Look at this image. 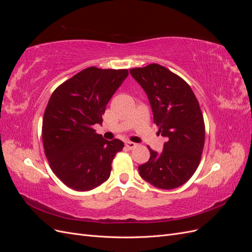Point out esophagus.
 Segmentation results:
<instances>
[{
    "mask_svg": "<svg viewBox=\"0 0 252 252\" xmlns=\"http://www.w3.org/2000/svg\"><path fill=\"white\" fill-rule=\"evenodd\" d=\"M136 145H138V144H135V143H133V142H126V143H125V146H126L128 149H133V148H135Z\"/></svg>",
    "mask_w": 252,
    "mask_h": 252,
    "instance_id": "1",
    "label": "esophagus"
}]
</instances>
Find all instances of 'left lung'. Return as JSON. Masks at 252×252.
Here are the masks:
<instances>
[{"mask_svg": "<svg viewBox=\"0 0 252 252\" xmlns=\"http://www.w3.org/2000/svg\"><path fill=\"white\" fill-rule=\"evenodd\" d=\"M147 94L158 133L167 139L158 154L139 166L141 177L161 189H174L192 177L205 143V123L192 89L178 74L158 64L129 70Z\"/></svg>", "mask_w": 252, "mask_h": 252, "instance_id": "8db88e82", "label": "left lung"}]
</instances>
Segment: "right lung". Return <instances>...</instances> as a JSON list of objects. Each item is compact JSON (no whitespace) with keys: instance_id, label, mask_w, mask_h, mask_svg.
<instances>
[{"instance_id":"right-lung-1","label":"right lung","mask_w":252,"mask_h":252,"mask_svg":"<svg viewBox=\"0 0 252 252\" xmlns=\"http://www.w3.org/2000/svg\"><path fill=\"white\" fill-rule=\"evenodd\" d=\"M127 75L128 69L88 67L52 93L43 117V146L51 170L69 188L88 191L108 180L124 143L103 139L94 125H102L106 106Z\"/></svg>"}]
</instances>
